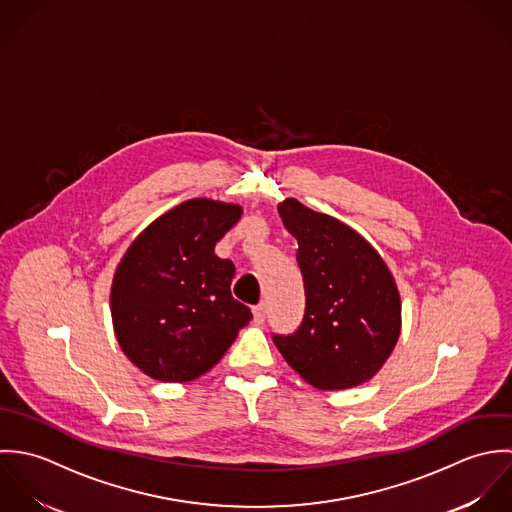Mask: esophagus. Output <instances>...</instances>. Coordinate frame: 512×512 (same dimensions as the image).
<instances>
[{
  "instance_id": "34e87169",
  "label": "esophagus",
  "mask_w": 512,
  "mask_h": 512,
  "mask_svg": "<svg viewBox=\"0 0 512 512\" xmlns=\"http://www.w3.org/2000/svg\"><path fill=\"white\" fill-rule=\"evenodd\" d=\"M253 318L257 324H263L265 318H267V305L265 303H259L257 307L253 308Z\"/></svg>"
}]
</instances>
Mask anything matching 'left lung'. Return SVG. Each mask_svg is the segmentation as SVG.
I'll return each mask as SVG.
<instances>
[{
	"label": "left lung",
	"instance_id": "8db88e82",
	"mask_svg": "<svg viewBox=\"0 0 512 512\" xmlns=\"http://www.w3.org/2000/svg\"><path fill=\"white\" fill-rule=\"evenodd\" d=\"M299 241L307 307L293 334L273 342L310 386L354 388L392 354L402 326L400 293L378 251L342 221L297 200L279 205Z\"/></svg>",
	"mask_w": 512,
	"mask_h": 512
}]
</instances>
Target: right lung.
<instances>
[{
	"instance_id": "right-lung-1",
	"label": "right lung",
	"mask_w": 512,
	"mask_h": 512,
	"mask_svg": "<svg viewBox=\"0 0 512 512\" xmlns=\"http://www.w3.org/2000/svg\"><path fill=\"white\" fill-rule=\"evenodd\" d=\"M241 207L190 200L148 225L122 257L110 291L122 352L160 382L205 374L253 318L231 297L235 265L213 253Z\"/></svg>"
}]
</instances>
